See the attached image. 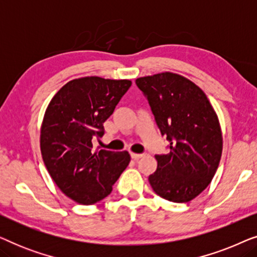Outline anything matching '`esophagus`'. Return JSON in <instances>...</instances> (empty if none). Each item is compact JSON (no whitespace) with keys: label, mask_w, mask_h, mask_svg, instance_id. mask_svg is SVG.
Returning a JSON list of instances; mask_svg holds the SVG:
<instances>
[{"label":"esophagus","mask_w":257,"mask_h":257,"mask_svg":"<svg viewBox=\"0 0 257 257\" xmlns=\"http://www.w3.org/2000/svg\"><path fill=\"white\" fill-rule=\"evenodd\" d=\"M143 157H145V153H131V158L135 160H138Z\"/></svg>","instance_id":"34e87169"}]
</instances>
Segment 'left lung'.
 <instances>
[{"mask_svg":"<svg viewBox=\"0 0 257 257\" xmlns=\"http://www.w3.org/2000/svg\"><path fill=\"white\" fill-rule=\"evenodd\" d=\"M149 100L170 153L158 154L149 177L153 191L172 202H188L210 184L222 154V132L205 92L178 73L136 79Z\"/></svg>","mask_w":257,"mask_h":257,"instance_id":"8db88e82","label":"left lung"}]
</instances>
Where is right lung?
Here are the masks:
<instances>
[{
	"label": "right lung",
	"instance_id": "right-lung-1",
	"mask_svg": "<svg viewBox=\"0 0 257 257\" xmlns=\"http://www.w3.org/2000/svg\"><path fill=\"white\" fill-rule=\"evenodd\" d=\"M128 79L83 77L55 94L41 127V153L47 170L64 194L92 205L110 194L131 160L128 152L93 151L105 120L130 89Z\"/></svg>",
	"mask_w": 257,
	"mask_h": 257
}]
</instances>
